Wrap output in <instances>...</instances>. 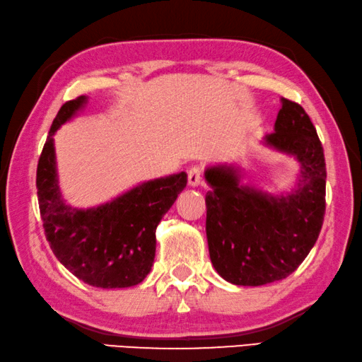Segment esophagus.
<instances>
[{"label": "esophagus", "instance_id": "esophagus-1", "mask_svg": "<svg viewBox=\"0 0 362 362\" xmlns=\"http://www.w3.org/2000/svg\"><path fill=\"white\" fill-rule=\"evenodd\" d=\"M201 182H202V170L199 166H193L188 170V185L198 187Z\"/></svg>", "mask_w": 362, "mask_h": 362}]
</instances>
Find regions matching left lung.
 <instances>
[{
	"label": "left lung",
	"mask_w": 362,
	"mask_h": 362,
	"mask_svg": "<svg viewBox=\"0 0 362 362\" xmlns=\"http://www.w3.org/2000/svg\"><path fill=\"white\" fill-rule=\"evenodd\" d=\"M262 144L299 163L290 192H262L244 183L235 166L218 164L204 173L206 233L210 261L233 285L261 286L286 279L310 253L326 210V163L310 117L281 98L274 133Z\"/></svg>",
	"instance_id": "obj_1"
}]
</instances>
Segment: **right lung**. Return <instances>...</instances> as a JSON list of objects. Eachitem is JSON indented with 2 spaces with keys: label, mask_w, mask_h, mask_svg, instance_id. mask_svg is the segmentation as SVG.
I'll use <instances>...</instances> for the list:
<instances>
[{
  "label": "right lung",
  "mask_w": 362,
  "mask_h": 362,
  "mask_svg": "<svg viewBox=\"0 0 362 362\" xmlns=\"http://www.w3.org/2000/svg\"><path fill=\"white\" fill-rule=\"evenodd\" d=\"M87 101V96H78L63 104L37 163L36 188L45 238L58 261L85 284L106 290L134 286L152 271L156 226L187 187V174L142 182L96 207H71L58 185L54 136Z\"/></svg>",
  "instance_id": "obj_1"
}]
</instances>
